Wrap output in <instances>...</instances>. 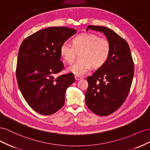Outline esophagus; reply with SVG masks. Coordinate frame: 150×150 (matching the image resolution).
<instances>
[{
    "label": "esophagus",
    "mask_w": 150,
    "mask_h": 150,
    "mask_svg": "<svg viewBox=\"0 0 150 150\" xmlns=\"http://www.w3.org/2000/svg\"><path fill=\"white\" fill-rule=\"evenodd\" d=\"M82 79V78L81 77H79V76H75V79L76 81H79L80 79Z\"/></svg>",
    "instance_id": "34e87169"
}]
</instances>
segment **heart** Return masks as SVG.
<instances>
[{"label":"heart","mask_w":150,"mask_h":150,"mask_svg":"<svg viewBox=\"0 0 150 150\" xmlns=\"http://www.w3.org/2000/svg\"><path fill=\"white\" fill-rule=\"evenodd\" d=\"M111 51V45L106 38H101L93 33L78 35L72 40V45L65 42L60 47L61 57L66 62L71 64L77 52H80L81 59L67 68V71L76 76H83L92 66L99 67L107 61Z\"/></svg>","instance_id":"heart-1"}]
</instances>
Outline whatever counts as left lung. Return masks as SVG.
<instances>
[{
  "label": "left lung",
  "instance_id": "1",
  "mask_svg": "<svg viewBox=\"0 0 150 150\" xmlns=\"http://www.w3.org/2000/svg\"><path fill=\"white\" fill-rule=\"evenodd\" d=\"M89 29L101 32L110 42L107 61L87 78L86 104L99 116H108L122 105L129 93L134 76V62L126 40L112 30L103 26L89 25Z\"/></svg>",
  "mask_w": 150,
  "mask_h": 150
}]
</instances>
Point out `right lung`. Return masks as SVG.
<instances>
[{
  "instance_id": "obj_1",
  "label": "right lung",
  "mask_w": 150,
  "mask_h": 150,
  "mask_svg": "<svg viewBox=\"0 0 150 150\" xmlns=\"http://www.w3.org/2000/svg\"><path fill=\"white\" fill-rule=\"evenodd\" d=\"M76 30L52 27L40 30L22 41L18 52L16 78L26 102L40 115L54 114L63 106L65 93L74 82L72 73L54 78L63 68L60 47Z\"/></svg>"
}]
</instances>
